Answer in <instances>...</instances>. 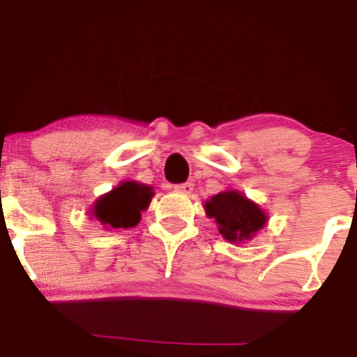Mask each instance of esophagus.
Wrapping results in <instances>:
<instances>
[{"mask_svg":"<svg viewBox=\"0 0 357 357\" xmlns=\"http://www.w3.org/2000/svg\"><path fill=\"white\" fill-rule=\"evenodd\" d=\"M176 191L186 192V195H190V192L192 191V183L186 181V183H181V184H176Z\"/></svg>","mask_w":357,"mask_h":357,"instance_id":"obj_1","label":"esophagus"}]
</instances>
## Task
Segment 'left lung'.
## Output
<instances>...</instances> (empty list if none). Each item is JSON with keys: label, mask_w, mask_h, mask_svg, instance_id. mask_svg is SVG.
<instances>
[{"label": "left lung", "mask_w": 357, "mask_h": 357, "mask_svg": "<svg viewBox=\"0 0 357 357\" xmlns=\"http://www.w3.org/2000/svg\"><path fill=\"white\" fill-rule=\"evenodd\" d=\"M204 208L208 216L218 223L223 238L235 243L252 238L267 221L265 213L255 203L243 198L236 191H225L213 196Z\"/></svg>", "instance_id": "obj_1"}]
</instances>
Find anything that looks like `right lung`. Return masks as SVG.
I'll return each mask as SVG.
<instances>
[{
  "label": "right lung",
  "mask_w": 357,
  "mask_h": 357,
  "mask_svg": "<svg viewBox=\"0 0 357 357\" xmlns=\"http://www.w3.org/2000/svg\"><path fill=\"white\" fill-rule=\"evenodd\" d=\"M151 198L153 191L149 186L126 181L97 199L93 216L110 228L136 227Z\"/></svg>",
  "instance_id": "add662e5"
}]
</instances>
